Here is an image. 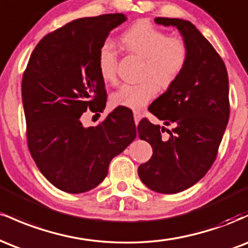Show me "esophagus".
I'll return each mask as SVG.
<instances>
[{
  "instance_id": "obj_1",
  "label": "esophagus",
  "mask_w": 248,
  "mask_h": 248,
  "mask_svg": "<svg viewBox=\"0 0 248 248\" xmlns=\"http://www.w3.org/2000/svg\"><path fill=\"white\" fill-rule=\"evenodd\" d=\"M141 113L138 112V110H134V121H135V124H138L139 121L141 120Z\"/></svg>"
}]
</instances>
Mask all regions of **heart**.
<instances>
[{"instance_id":"obj_1","label":"heart","mask_w":248,"mask_h":248,"mask_svg":"<svg viewBox=\"0 0 248 248\" xmlns=\"http://www.w3.org/2000/svg\"><path fill=\"white\" fill-rule=\"evenodd\" d=\"M121 44L129 53L144 59L138 84H124L110 95L115 107L138 110L157 94V85L167 88L182 75L189 59L186 42L170 37L164 30L147 21H140L121 35ZM118 51L112 43H104L98 52V70L101 79L114 84L118 78Z\"/></svg>"}]
</instances>
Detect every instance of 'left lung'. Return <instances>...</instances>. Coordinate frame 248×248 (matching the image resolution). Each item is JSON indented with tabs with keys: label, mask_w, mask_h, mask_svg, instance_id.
Listing matches in <instances>:
<instances>
[{
	"label": "left lung",
	"mask_w": 248,
	"mask_h": 248,
	"mask_svg": "<svg viewBox=\"0 0 248 248\" xmlns=\"http://www.w3.org/2000/svg\"><path fill=\"white\" fill-rule=\"evenodd\" d=\"M154 21L177 28L189 59L177 80L148 108L172 129L147 118L139 122V138L149 142L153 156L138 172L153 191L177 193L203 178L217 157L230 118L229 77L221 57L191 22L167 17ZM164 130L170 136L162 138Z\"/></svg>",
	"instance_id": "left-lung-1"
}]
</instances>
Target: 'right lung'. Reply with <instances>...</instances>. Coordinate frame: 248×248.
Listing matches in <instances>:
<instances>
[{"label":"right lung","mask_w":248,"mask_h":248,"mask_svg":"<svg viewBox=\"0 0 248 248\" xmlns=\"http://www.w3.org/2000/svg\"><path fill=\"white\" fill-rule=\"evenodd\" d=\"M124 21V14H106L65 24L39 41L23 73L28 148L39 171L62 191L98 186L112 158L136 138L135 122L124 107L95 127L81 122L85 112L96 115L106 106L98 52Z\"/></svg>","instance_id":"obj_1"}]
</instances>
